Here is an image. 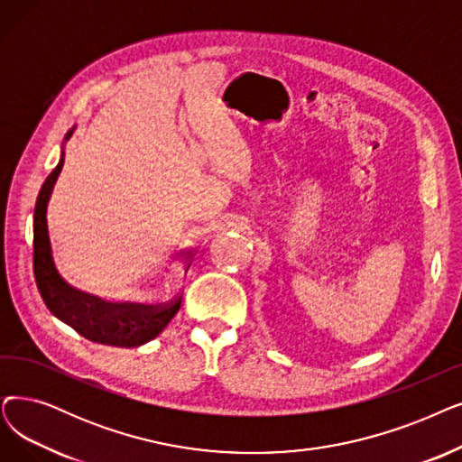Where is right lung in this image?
<instances>
[{"instance_id": "right-lung-1", "label": "right lung", "mask_w": 462, "mask_h": 462, "mask_svg": "<svg viewBox=\"0 0 462 462\" xmlns=\"http://www.w3.org/2000/svg\"><path fill=\"white\" fill-rule=\"evenodd\" d=\"M75 126L68 132L66 142L71 137ZM64 166V152L58 166L47 177L37 196L33 213V273L37 289L42 292L45 306L62 323L69 325L75 332L96 344L115 347H139L162 332L175 313L181 308V296L166 304H111L106 300L87 294L71 287L58 273L47 228V206L56 185V179ZM192 251L185 253V270L190 268Z\"/></svg>"}]
</instances>
